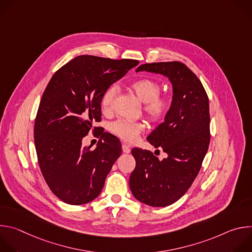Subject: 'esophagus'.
<instances>
[{"instance_id":"esophagus-1","label":"esophagus","mask_w":252,"mask_h":252,"mask_svg":"<svg viewBox=\"0 0 252 252\" xmlns=\"http://www.w3.org/2000/svg\"><path fill=\"white\" fill-rule=\"evenodd\" d=\"M122 148H123V152H124L125 154H129V153H130V149H129V147H128V146H126V145H125V143H124Z\"/></svg>"}]
</instances>
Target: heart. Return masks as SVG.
Returning a JSON list of instances; mask_svg holds the SVG:
<instances>
[{"mask_svg":"<svg viewBox=\"0 0 252 252\" xmlns=\"http://www.w3.org/2000/svg\"><path fill=\"white\" fill-rule=\"evenodd\" d=\"M131 89L136 97L145 103V111L150 118L155 121L163 120L169 112L170 99L167 96L159 95L160 85L152 79H140L131 85ZM118 93L117 86H111L103 93L100 100L101 107L107 111L111 107ZM113 133L126 142H132L136 136L142 132L145 126L141 123L119 120L110 126Z\"/></svg>","mask_w":252,"mask_h":252,"instance_id":"obj_1","label":"heart"}]
</instances>
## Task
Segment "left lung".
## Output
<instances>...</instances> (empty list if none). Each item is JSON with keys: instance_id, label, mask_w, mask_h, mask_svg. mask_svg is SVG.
<instances>
[{"instance_id": "8db88e82", "label": "left lung", "mask_w": 252, "mask_h": 252, "mask_svg": "<svg viewBox=\"0 0 252 252\" xmlns=\"http://www.w3.org/2000/svg\"><path fill=\"white\" fill-rule=\"evenodd\" d=\"M135 71L161 75L172 86L169 112L147 138L167 157L159 160L150 151L132 149L135 168L129 177V189L137 200L163 207L188 191L207 153L208 97L197 77L179 62L145 63Z\"/></svg>"}]
</instances>
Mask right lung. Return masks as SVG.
<instances>
[{
	"instance_id": "right-lung-1",
	"label": "right lung",
	"mask_w": 252,
	"mask_h": 252,
	"mask_svg": "<svg viewBox=\"0 0 252 252\" xmlns=\"http://www.w3.org/2000/svg\"><path fill=\"white\" fill-rule=\"evenodd\" d=\"M137 64L79 56L48 84L34 122V146L46 183L63 202L80 205L96 198L122 155L121 141L112 133L104 131L94 150L83 147V138L100 121L103 93Z\"/></svg>"
}]
</instances>
